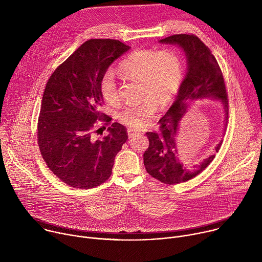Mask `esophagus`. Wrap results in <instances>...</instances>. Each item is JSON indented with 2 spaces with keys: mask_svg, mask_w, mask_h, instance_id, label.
Here are the masks:
<instances>
[{
  "mask_svg": "<svg viewBox=\"0 0 262 262\" xmlns=\"http://www.w3.org/2000/svg\"><path fill=\"white\" fill-rule=\"evenodd\" d=\"M127 134H128V138H133V137H136V136L140 135L141 133H139L138 130H136L134 128H128L127 129Z\"/></svg>",
  "mask_w": 262,
  "mask_h": 262,
  "instance_id": "34e87169",
  "label": "esophagus"
}]
</instances>
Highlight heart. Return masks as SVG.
<instances>
[{"label":"heart","mask_w":262,"mask_h":262,"mask_svg":"<svg viewBox=\"0 0 262 262\" xmlns=\"http://www.w3.org/2000/svg\"><path fill=\"white\" fill-rule=\"evenodd\" d=\"M123 77L142 82L141 103L124 106L119 119L124 124L140 128L156 112L157 105L166 106L177 94L183 73L180 56L172 50H141L128 55L119 65ZM100 93L111 104L118 101V89L113 73L107 71L100 81Z\"/></svg>","instance_id":"obj_1"}]
</instances>
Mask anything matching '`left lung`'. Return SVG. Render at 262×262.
Wrapping results in <instances>:
<instances>
[{
    "label": "left lung",
    "mask_w": 262,
    "mask_h": 262,
    "mask_svg": "<svg viewBox=\"0 0 262 262\" xmlns=\"http://www.w3.org/2000/svg\"><path fill=\"white\" fill-rule=\"evenodd\" d=\"M161 43L179 47L185 54L188 68L180 85L175 101L164 117L159 121V133H146L149 147L144 152V166L146 171L156 179L166 184L185 182L200 174L214 159L210 156L200 165L189 169L179 159L176 138L180 123L191 102L198 99H215L225 112V126L228 120V98L225 82L221 68L210 50L195 35L176 34ZM222 140L215 146L217 152Z\"/></svg>",
    "instance_id": "obj_1"
}]
</instances>
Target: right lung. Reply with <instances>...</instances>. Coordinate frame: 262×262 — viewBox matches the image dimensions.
Listing matches in <instances>:
<instances>
[{
    "instance_id": "add662e5",
    "label": "right lung",
    "mask_w": 262,
    "mask_h": 262,
    "mask_svg": "<svg viewBox=\"0 0 262 262\" xmlns=\"http://www.w3.org/2000/svg\"><path fill=\"white\" fill-rule=\"evenodd\" d=\"M130 47L115 39H90L69 56L49 79L40 107L37 138L50 170L66 184L92 189L112 174L126 128L102 119L107 135L95 139L103 97L100 81L108 66Z\"/></svg>"
}]
</instances>
